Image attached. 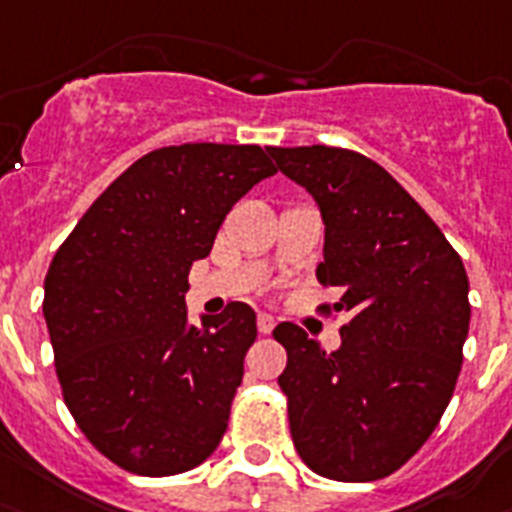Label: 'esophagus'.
I'll return each mask as SVG.
<instances>
[{"label":"esophagus","mask_w":512,"mask_h":512,"mask_svg":"<svg viewBox=\"0 0 512 512\" xmlns=\"http://www.w3.org/2000/svg\"><path fill=\"white\" fill-rule=\"evenodd\" d=\"M273 330H275V319L270 317V314H260V317H257V332H260V335H270Z\"/></svg>","instance_id":"obj_1"}]
</instances>
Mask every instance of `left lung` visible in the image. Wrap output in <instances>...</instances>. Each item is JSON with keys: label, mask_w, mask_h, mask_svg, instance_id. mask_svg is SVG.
Here are the masks:
<instances>
[{"label": "left lung", "mask_w": 512, "mask_h": 512, "mask_svg": "<svg viewBox=\"0 0 512 512\" xmlns=\"http://www.w3.org/2000/svg\"><path fill=\"white\" fill-rule=\"evenodd\" d=\"M268 154L322 211L317 281L340 301L319 309L350 314L335 353L299 324L273 330L293 446L319 477L376 482L420 451L453 397L471 317L464 262L373 159L322 144Z\"/></svg>", "instance_id": "8db88e82"}]
</instances>
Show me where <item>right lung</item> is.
Instances as JSON below:
<instances>
[{"instance_id": "1", "label": "right lung", "mask_w": 512, "mask_h": 512, "mask_svg": "<svg viewBox=\"0 0 512 512\" xmlns=\"http://www.w3.org/2000/svg\"><path fill=\"white\" fill-rule=\"evenodd\" d=\"M270 175L260 146L154 149L53 255L43 317L61 394L87 441L131 474H182L224 438L255 311L234 301L188 327L185 291L231 206Z\"/></svg>"}]
</instances>
